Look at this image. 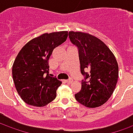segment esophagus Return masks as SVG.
Returning a JSON list of instances; mask_svg holds the SVG:
<instances>
[{
    "label": "esophagus",
    "instance_id": "1",
    "mask_svg": "<svg viewBox=\"0 0 133 133\" xmlns=\"http://www.w3.org/2000/svg\"><path fill=\"white\" fill-rule=\"evenodd\" d=\"M72 81H72V78H70V79H68V80H67V81H65V82H66L67 83L70 84V83H72Z\"/></svg>",
    "mask_w": 133,
    "mask_h": 133
}]
</instances>
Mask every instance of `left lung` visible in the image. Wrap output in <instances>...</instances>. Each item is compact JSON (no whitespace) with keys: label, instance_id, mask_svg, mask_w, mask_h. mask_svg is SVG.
Instances as JSON below:
<instances>
[{"label":"left lung","instance_id":"left-lung-1","mask_svg":"<svg viewBox=\"0 0 133 133\" xmlns=\"http://www.w3.org/2000/svg\"><path fill=\"white\" fill-rule=\"evenodd\" d=\"M69 38L78 48L81 73L85 76L75 98L78 103L93 108L105 103L113 93L118 79V65L108 47L89 33L70 31ZM89 69L88 74L85 72Z\"/></svg>","mask_w":133,"mask_h":133}]
</instances>
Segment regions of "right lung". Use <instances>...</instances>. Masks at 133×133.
<instances>
[{
  "instance_id": "1",
  "label": "right lung",
  "mask_w": 133,
  "mask_h": 133,
  "mask_svg": "<svg viewBox=\"0 0 133 133\" xmlns=\"http://www.w3.org/2000/svg\"><path fill=\"white\" fill-rule=\"evenodd\" d=\"M67 38L68 31L43 33L28 42L16 56L12 68L13 82L28 105L43 107L56 97L62 82L49 74L48 60Z\"/></svg>"
}]
</instances>
